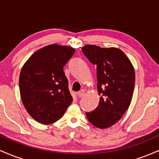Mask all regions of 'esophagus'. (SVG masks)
I'll return each instance as SVG.
<instances>
[{"label":"esophagus","mask_w":159,"mask_h":159,"mask_svg":"<svg viewBox=\"0 0 159 159\" xmlns=\"http://www.w3.org/2000/svg\"><path fill=\"white\" fill-rule=\"evenodd\" d=\"M84 93H85V91L84 90H80L79 92L78 93V96L79 98H81V97H83L84 96Z\"/></svg>","instance_id":"esophagus-1"}]
</instances>
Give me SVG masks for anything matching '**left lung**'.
I'll list each match as a JSON object with an SVG mask.
<instances>
[{
    "instance_id": "1",
    "label": "left lung",
    "mask_w": 159,
    "mask_h": 159,
    "mask_svg": "<svg viewBox=\"0 0 159 159\" xmlns=\"http://www.w3.org/2000/svg\"><path fill=\"white\" fill-rule=\"evenodd\" d=\"M82 52L97 66V89L101 96L98 107L86 116L94 126L107 129L117 123L130 105L135 82L134 67L120 48L88 44Z\"/></svg>"
}]
</instances>
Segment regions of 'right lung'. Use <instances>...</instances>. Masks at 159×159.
<instances>
[{
	"label": "right lung",
	"instance_id": "add662e5",
	"mask_svg": "<svg viewBox=\"0 0 159 159\" xmlns=\"http://www.w3.org/2000/svg\"><path fill=\"white\" fill-rule=\"evenodd\" d=\"M75 49L54 43L35 52L25 62L19 75L22 103L30 116L40 123H55L72 103L63 66Z\"/></svg>",
	"mask_w": 159,
	"mask_h": 159
}]
</instances>
